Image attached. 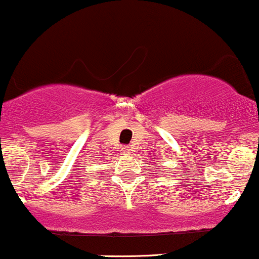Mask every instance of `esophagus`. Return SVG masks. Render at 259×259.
<instances>
[{
    "instance_id": "1",
    "label": "esophagus",
    "mask_w": 259,
    "mask_h": 259,
    "mask_svg": "<svg viewBox=\"0 0 259 259\" xmlns=\"http://www.w3.org/2000/svg\"><path fill=\"white\" fill-rule=\"evenodd\" d=\"M121 151L124 153H132V147L130 146H123L121 147Z\"/></svg>"
}]
</instances>
